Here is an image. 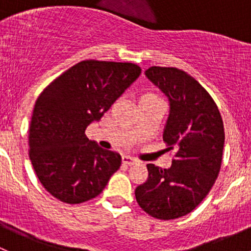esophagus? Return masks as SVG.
Masks as SVG:
<instances>
[{
  "instance_id": "esophagus-1",
  "label": "esophagus",
  "mask_w": 251,
  "mask_h": 251,
  "mask_svg": "<svg viewBox=\"0 0 251 251\" xmlns=\"http://www.w3.org/2000/svg\"><path fill=\"white\" fill-rule=\"evenodd\" d=\"M121 161H123V164H125V165H128V166L135 165V164L138 163V161L136 160V159L131 158V156H127V155L123 156V159H121Z\"/></svg>"
}]
</instances>
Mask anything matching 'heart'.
Masks as SVG:
<instances>
[{"mask_svg": "<svg viewBox=\"0 0 251 251\" xmlns=\"http://www.w3.org/2000/svg\"><path fill=\"white\" fill-rule=\"evenodd\" d=\"M155 100H159L155 95H153V93L151 92H144L142 93L140 97H138V104H142V103H148Z\"/></svg>", "mask_w": 251, "mask_h": 251, "instance_id": "b5f03b06", "label": "heart"}]
</instances>
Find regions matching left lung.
<instances>
[{
  "instance_id": "obj_1",
  "label": "left lung",
  "mask_w": 251,
  "mask_h": 251,
  "mask_svg": "<svg viewBox=\"0 0 251 251\" xmlns=\"http://www.w3.org/2000/svg\"><path fill=\"white\" fill-rule=\"evenodd\" d=\"M144 74L168 97L163 140L176 154L169 169L147 165L148 178L136 188V201L155 219H178L203 201L219 176L224 123L211 96L186 72L151 67Z\"/></svg>"
}]
</instances>
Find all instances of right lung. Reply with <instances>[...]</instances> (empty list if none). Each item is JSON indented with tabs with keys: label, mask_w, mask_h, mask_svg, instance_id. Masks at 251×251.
I'll return each instance as SVG.
<instances>
[{
	"label": "right lung",
	"mask_w": 251,
	"mask_h": 251,
	"mask_svg": "<svg viewBox=\"0 0 251 251\" xmlns=\"http://www.w3.org/2000/svg\"><path fill=\"white\" fill-rule=\"evenodd\" d=\"M141 75L132 63L83 60L37 98L29 131L30 160L48 193L67 204L96 198L119 170L121 156L90 141L98 123Z\"/></svg>",
	"instance_id": "1"
}]
</instances>
